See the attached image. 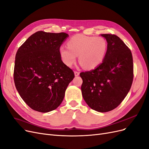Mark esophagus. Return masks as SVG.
<instances>
[{
	"instance_id": "1",
	"label": "esophagus",
	"mask_w": 149,
	"mask_h": 149,
	"mask_svg": "<svg viewBox=\"0 0 149 149\" xmlns=\"http://www.w3.org/2000/svg\"><path fill=\"white\" fill-rule=\"evenodd\" d=\"M79 74V71H74V75H75L76 76H78Z\"/></svg>"
}]
</instances>
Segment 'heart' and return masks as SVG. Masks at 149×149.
I'll list each match as a JSON object with an SVG mask.
<instances>
[{"instance_id":"obj_1","label":"heart","mask_w":149,"mask_h":149,"mask_svg":"<svg viewBox=\"0 0 149 149\" xmlns=\"http://www.w3.org/2000/svg\"><path fill=\"white\" fill-rule=\"evenodd\" d=\"M68 47L61 46L59 54L63 62L71 66L78 55L79 62L86 69H94L105 58L108 44L103 37L76 34L67 42Z\"/></svg>"}]
</instances>
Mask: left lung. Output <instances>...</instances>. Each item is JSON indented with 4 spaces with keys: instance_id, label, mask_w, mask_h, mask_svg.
<instances>
[{
    "instance_id": "8db88e82",
    "label": "left lung",
    "mask_w": 149,
    "mask_h": 149,
    "mask_svg": "<svg viewBox=\"0 0 149 149\" xmlns=\"http://www.w3.org/2000/svg\"><path fill=\"white\" fill-rule=\"evenodd\" d=\"M108 43L103 61L96 68L81 72L82 95L92 109L107 112L118 106L129 92L134 78L131 50L117 36L101 34Z\"/></svg>"
}]
</instances>
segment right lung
<instances>
[{
	"instance_id": "add662e5",
	"label": "right lung",
	"mask_w": 149,
	"mask_h": 149,
	"mask_svg": "<svg viewBox=\"0 0 149 149\" xmlns=\"http://www.w3.org/2000/svg\"><path fill=\"white\" fill-rule=\"evenodd\" d=\"M68 34L39 31L18 49L13 79L22 99L39 112L52 111L62 102L65 91L74 78L61 59L59 49Z\"/></svg>"
}]
</instances>
